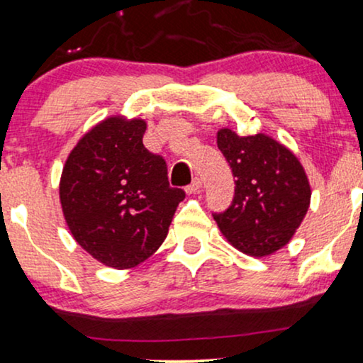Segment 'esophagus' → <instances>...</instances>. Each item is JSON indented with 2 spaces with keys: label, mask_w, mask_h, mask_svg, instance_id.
Listing matches in <instances>:
<instances>
[{
  "label": "esophagus",
  "mask_w": 363,
  "mask_h": 363,
  "mask_svg": "<svg viewBox=\"0 0 363 363\" xmlns=\"http://www.w3.org/2000/svg\"><path fill=\"white\" fill-rule=\"evenodd\" d=\"M200 186H202V180H200L199 177H195L194 180H191L190 185L185 186V191L186 194H195V191L200 190Z\"/></svg>",
  "instance_id": "esophagus-1"
}]
</instances>
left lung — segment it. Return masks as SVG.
<instances>
[{"instance_id":"left-lung-1","label":"left lung","mask_w":363,"mask_h":363,"mask_svg":"<svg viewBox=\"0 0 363 363\" xmlns=\"http://www.w3.org/2000/svg\"><path fill=\"white\" fill-rule=\"evenodd\" d=\"M217 146L235 178L232 203L213 218L227 240L254 257L289 242L310 207L306 173L288 147L266 136L217 133Z\"/></svg>"}]
</instances>
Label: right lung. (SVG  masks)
Instances as JSON below:
<instances>
[{
    "mask_svg": "<svg viewBox=\"0 0 363 363\" xmlns=\"http://www.w3.org/2000/svg\"><path fill=\"white\" fill-rule=\"evenodd\" d=\"M146 123L109 118L65 161L60 203L74 239L97 261L128 269L146 261L168 234L182 189H172L163 156L143 145Z\"/></svg>",
    "mask_w": 363,
    "mask_h": 363,
    "instance_id": "obj_1",
    "label": "right lung"
}]
</instances>
